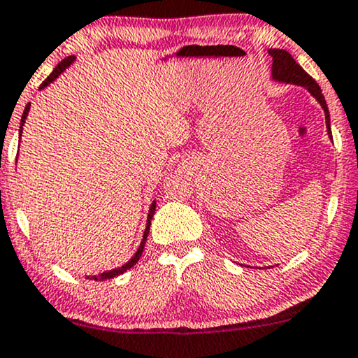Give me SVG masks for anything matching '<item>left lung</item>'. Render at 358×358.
<instances>
[{"mask_svg":"<svg viewBox=\"0 0 358 358\" xmlns=\"http://www.w3.org/2000/svg\"><path fill=\"white\" fill-rule=\"evenodd\" d=\"M268 55L272 56V78L275 81H282V83H292V85H299L307 88L310 94H312L315 100L320 103V106L325 111V123H327V131H329V136H331V130H330V113H329V106H327V101L322 94L320 86L312 76L308 75L307 71L300 66L299 63L292 58V55L285 50H277V48H270Z\"/></svg>","mask_w":358,"mask_h":358,"instance_id":"left-lung-1","label":"left lung"}]
</instances>
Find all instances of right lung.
Masks as SVG:
<instances>
[{
  "label": "right lung",
  "instance_id": "1",
  "mask_svg": "<svg viewBox=\"0 0 358 358\" xmlns=\"http://www.w3.org/2000/svg\"><path fill=\"white\" fill-rule=\"evenodd\" d=\"M73 62H75V56H68V58H64L62 63H58V66L55 68L53 73H51V75L48 76V78H46L45 81H43L41 86H40V90H43V88H45V86H48V85L51 83V81H55L56 78H58V76L62 75V73H63L64 70H66V68L70 66V64H71ZM28 111H29V103H28V105H27V108H24V111H23V116H21V124H20V136H21V131H23V124H24V120H27V116H28ZM155 208H157V201H153L152 206H150L148 218H146V228H145V234H143V240H141L140 247H138V250H136V253H135V255H133V257L130 258V262H127V264H124V265L118 266V268L108 270V272H103V273H100V275H90V277H88L90 280H106V278H113V277H118V275H122V273L127 272V270H130L131 266L135 265L138 260H140L141 253H143V248H145V242H146V238H148V231H150V225H152V218H153Z\"/></svg>",
  "mask_w": 358,
  "mask_h": 358
}]
</instances>
